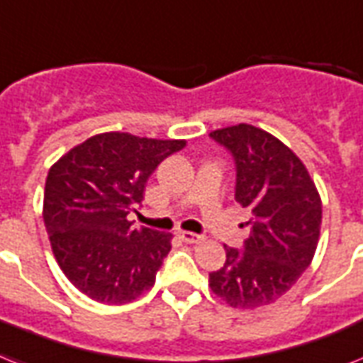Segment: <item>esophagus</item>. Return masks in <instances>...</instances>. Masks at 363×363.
Returning <instances> with one entry per match:
<instances>
[{
    "label": "esophagus",
    "instance_id": "1",
    "mask_svg": "<svg viewBox=\"0 0 363 363\" xmlns=\"http://www.w3.org/2000/svg\"><path fill=\"white\" fill-rule=\"evenodd\" d=\"M179 238L188 244H199L203 240V235H197V233L191 231H179Z\"/></svg>",
    "mask_w": 363,
    "mask_h": 363
}]
</instances>
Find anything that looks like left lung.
Instances as JSON below:
<instances>
[{"label":"left lung","instance_id":"obj_1","mask_svg":"<svg viewBox=\"0 0 363 363\" xmlns=\"http://www.w3.org/2000/svg\"><path fill=\"white\" fill-rule=\"evenodd\" d=\"M235 158V199L250 208L242 250L225 246V263L208 274L212 293L229 306L272 304L296 284L317 250L323 203L298 156L257 126L211 132Z\"/></svg>","mask_w":363,"mask_h":363}]
</instances>
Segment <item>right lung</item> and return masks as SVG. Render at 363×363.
<instances>
[{"instance_id":"1","label":"right lung","mask_w":363,"mask_h":363,"mask_svg":"<svg viewBox=\"0 0 363 363\" xmlns=\"http://www.w3.org/2000/svg\"><path fill=\"white\" fill-rule=\"evenodd\" d=\"M186 145L128 132H104L50 167L43 218L52 252L78 291L102 304H126L155 285L172 233L132 228L158 164Z\"/></svg>"}]
</instances>
